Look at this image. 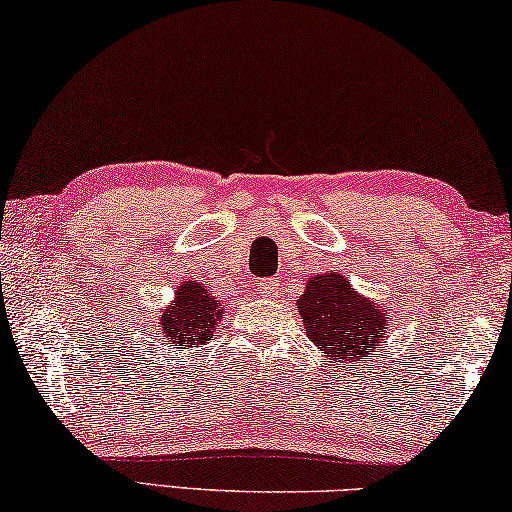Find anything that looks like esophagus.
<instances>
[{"label":"esophagus","mask_w":512,"mask_h":512,"mask_svg":"<svg viewBox=\"0 0 512 512\" xmlns=\"http://www.w3.org/2000/svg\"><path fill=\"white\" fill-rule=\"evenodd\" d=\"M278 280H262V282H257V291L262 296H266V298H273V296H278Z\"/></svg>","instance_id":"obj_1"}]
</instances>
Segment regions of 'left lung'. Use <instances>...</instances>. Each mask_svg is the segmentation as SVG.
<instances>
[{
	"mask_svg": "<svg viewBox=\"0 0 512 512\" xmlns=\"http://www.w3.org/2000/svg\"><path fill=\"white\" fill-rule=\"evenodd\" d=\"M296 305L305 335L332 362L369 360L392 321L385 303L358 294L337 271L310 275Z\"/></svg>",
	"mask_w": 512,
	"mask_h": 512,
	"instance_id": "obj_1",
	"label": "left lung"
}]
</instances>
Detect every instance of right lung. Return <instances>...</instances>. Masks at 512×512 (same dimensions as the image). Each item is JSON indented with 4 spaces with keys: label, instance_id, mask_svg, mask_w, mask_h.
Here are the masks:
<instances>
[{
    "label": "right lung",
    "instance_id": "obj_1",
    "mask_svg": "<svg viewBox=\"0 0 512 512\" xmlns=\"http://www.w3.org/2000/svg\"><path fill=\"white\" fill-rule=\"evenodd\" d=\"M223 316L225 307L212 296V291L198 280H184L170 305L161 310L157 332L175 348L193 351L212 342Z\"/></svg>",
    "mask_w": 512,
    "mask_h": 512
}]
</instances>
